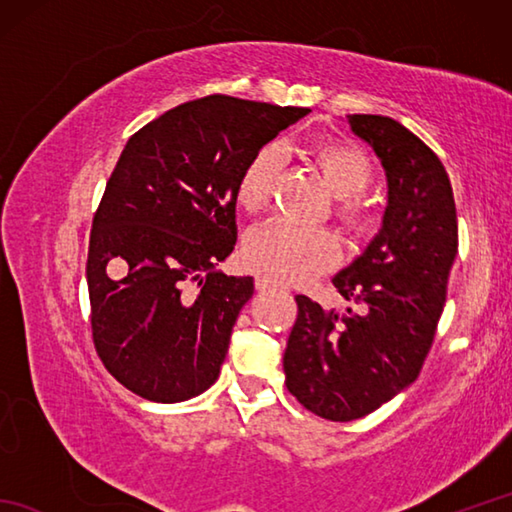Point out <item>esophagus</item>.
<instances>
[{"label":"esophagus","mask_w":512,"mask_h":512,"mask_svg":"<svg viewBox=\"0 0 512 512\" xmlns=\"http://www.w3.org/2000/svg\"><path fill=\"white\" fill-rule=\"evenodd\" d=\"M255 288H257V290L281 288V281H277L275 277H270V275H255Z\"/></svg>","instance_id":"34e87169"}]
</instances>
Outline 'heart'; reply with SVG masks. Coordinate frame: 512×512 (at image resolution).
<instances>
[{
	"label": "heart",
	"instance_id": "1",
	"mask_svg": "<svg viewBox=\"0 0 512 512\" xmlns=\"http://www.w3.org/2000/svg\"><path fill=\"white\" fill-rule=\"evenodd\" d=\"M308 154L325 184L339 198L334 209L336 220L352 235L372 233L376 211L361 195L374 176L365 151L341 140H319ZM275 178V149L257 151L237 182L239 206L253 215L268 209L275 193ZM339 257L341 244L328 228L299 226L288 220H273L255 228L244 244V259L250 268L284 281H308L323 270H330Z\"/></svg>",
	"mask_w": 512,
	"mask_h": 512
}]
</instances>
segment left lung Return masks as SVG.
<instances>
[{
	"label": "left lung",
	"mask_w": 512,
	"mask_h": 512,
	"mask_svg": "<svg viewBox=\"0 0 512 512\" xmlns=\"http://www.w3.org/2000/svg\"><path fill=\"white\" fill-rule=\"evenodd\" d=\"M387 176V209L365 253L332 279L361 310H323L297 295L286 387L308 411L350 422L418 378L458 255V215L440 158L389 116H347Z\"/></svg>",
	"instance_id": "left-lung-1"
}]
</instances>
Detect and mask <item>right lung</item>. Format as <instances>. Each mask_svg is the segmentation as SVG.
<instances>
[{
  "label": "right lung",
  "instance_id": "obj_1",
  "mask_svg": "<svg viewBox=\"0 0 512 512\" xmlns=\"http://www.w3.org/2000/svg\"><path fill=\"white\" fill-rule=\"evenodd\" d=\"M308 107L213 94L127 140L94 213L88 250L92 339L118 383L154 402L209 389L253 277L217 262L237 242V182Z\"/></svg>",
  "mask_w": 512,
  "mask_h": 512
}]
</instances>
